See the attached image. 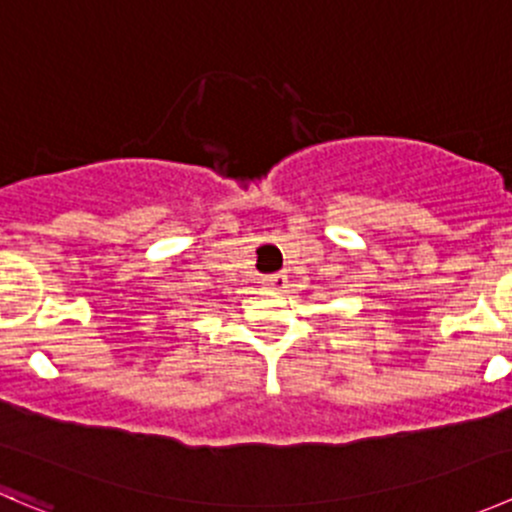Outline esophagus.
Masks as SVG:
<instances>
[{
  "instance_id": "obj_1",
  "label": "esophagus",
  "mask_w": 512,
  "mask_h": 512,
  "mask_svg": "<svg viewBox=\"0 0 512 512\" xmlns=\"http://www.w3.org/2000/svg\"><path fill=\"white\" fill-rule=\"evenodd\" d=\"M265 282L267 285H270L272 289H282L287 285V277L282 275V272H277V275H270V277H265Z\"/></svg>"
}]
</instances>
